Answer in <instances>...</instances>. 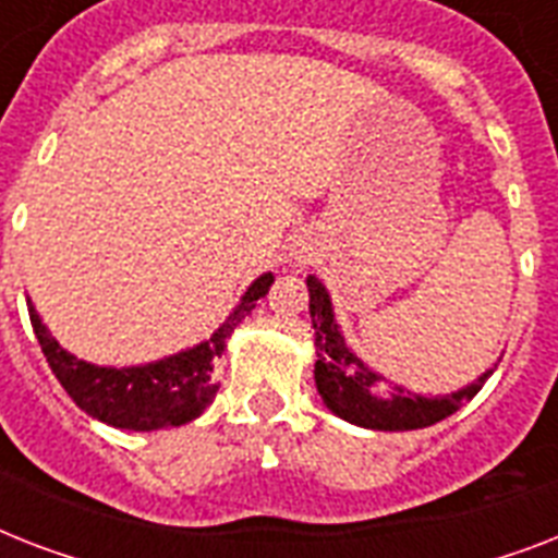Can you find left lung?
Returning <instances> with one entry per match:
<instances>
[{"label": "left lung", "mask_w": 558, "mask_h": 558, "mask_svg": "<svg viewBox=\"0 0 558 558\" xmlns=\"http://www.w3.org/2000/svg\"><path fill=\"white\" fill-rule=\"evenodd\" d=\"M310 315H313L315 330V385L318 393L327 402L332 414H339L348 423H356L362 428H376V432H411V428H425L451 416L463 402L475 397L484 388L489 373H484L475 385L446 393V397H416L411 390L388 388L379 373L362 365L348 350L341 339L339 324L332 322V306L327 289L322 280L310 278Z\"/></svg>", "instance_id": "8db88e82"}]
</instances>
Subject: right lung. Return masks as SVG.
I'll use <instances>...</instances> for the list:
<instances>
[{"label":"right lung","instance_id":"1","mask_svg":"<svg viewBox=\"0 0 558 558\" xmlns=\"http://www.w3.org/2000/svg\"><path fill=\"white\" fill-rule=\"evenodd\" d=\"M271 287V275H260L254 280L243 301L226 318L208 341H202L193 350L161 359L156 365L144 367H98L65 353L51 336L46 324L39 322L37 310L28 304L31 327L37 336L39 348L46 353V362L54 371L57 381L65 393L83 408L86 414L116 428H133V432H156V428H173L185 425L205 411L217 397V379L214 365L226 350L228 336L234 327L252 313L257 298H263Z\"/></svg>","mask_w":558,"mask_h":558}]
</instances>
